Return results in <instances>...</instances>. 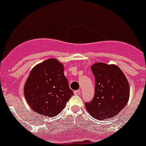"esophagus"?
<instances>
[{
    "label": "esophagus",
    "mask_w": 146,
    "mask_h": 146,
    "mask_svg": "<svg viewBox=\"0 0 146 146\" xmlns=\"http://www.w3.org/2000/svg\"><path fill=\"white\" fill-rule=\"evenodd\" d=\"M74 94H75V95H80V94H81V91L80 90H77V91H74Z\"/></svg>",
    "instance_id": "obj_1"
}]
</instances>
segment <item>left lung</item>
<instances>
[{
  "instance_id": "8db88e82",
  "label": "left lung",
  "mask_w": 146,
  "mask_h": 146,
  "mask_svg": "<svg viewBox=\"0 0 146 146\" xmlns=\"http://www.w3.org/2000/svg\"><path fill=\"white\" fill-rule=\"evenodd\" d=\"M95 77V93L91 102L85 103L93 118H113L126 106L129 98V85L116 65L96 63L91 66Z\"/></svg>"
}]
</instances>
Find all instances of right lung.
I'll list each match as a JSON object with an SVG mask.
<instances>
[{
    "label": "right lung",
    "mask_w": 146,
    "mask_h": 146,
    "mask_svg": "<svg viewBox=\"0 0 146 146\" xmlns=\"http://www.w3.org/2000/svg\"><path fill=\"white\" fill-rule=\"evenodd\" d=\"M64 69V65L55 58L33 67L24 86V95L36 113L46 117L55 116L73 96Z\"/></svg>",
    "instance_id": "obj_1"
}]
</instances>
